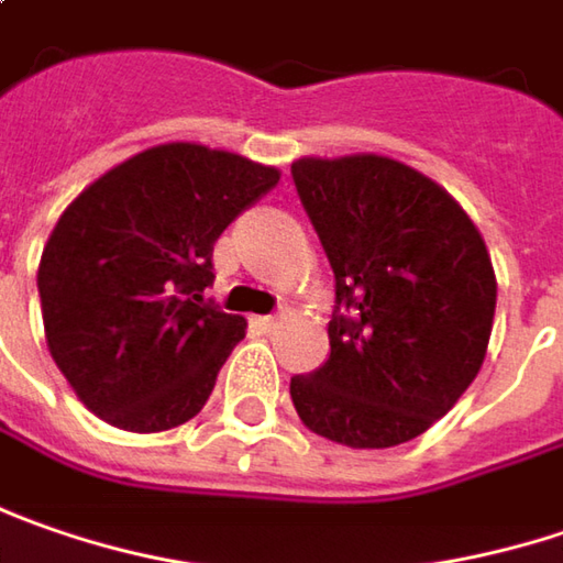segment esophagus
<instances>
[{"label": "esophagus", "mask_w": 563, "mask_h": 563, "mask_svg": "<svg viewBox=\"0 0 563 563\" xmlns=\"http://www.w3.org/2000/svg\"><path fill=\"white\" fill-rule=\"evenodd\" d=\"M280 324V314H264V318H257V328L261 330H274Z\"/></svg>", "instance_id": "obj_1"}]
</instances>
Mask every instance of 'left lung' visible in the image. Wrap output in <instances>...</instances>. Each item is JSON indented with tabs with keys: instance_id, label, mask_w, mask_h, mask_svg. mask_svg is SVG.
I'll list each match as a JSON object with an SVG mask.
<instances>
[{
	"instance_id": "obj_1",
	"label": "left lung",
	"mask_w": 563,
	"mask_h": 563,
	"mask_svg": "<svg viewBox=\"0 0 563 563\" xmlns=\"http://www.w3.org/2000/svg\"><path fill=\"white\" fill-rule=\"evenodd\" d=\"M333 267L330 355L289 380L314 434L346 448L419 438L476 380L498 283L476 223L451 195L378 154L292 163Z\"/></svg>"
}]
</instances>
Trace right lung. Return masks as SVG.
Returning <instances> with one entry per match:
<instances>
[{
	"label": "right lung",
	"instance_id": "1",
	"mask_svg": "<svg viewBox=\"0 0 563 563\" xmlns=\"http://www.w3.org/2000/svg\"><path fill=\"white\" fill-rule=\"evenodd\" d=\"M280 169L205 144H159L65 208L40 257L46 346L78 400L125 431H166L208 404L245 318L205 299L213 242Z\"/></svg>",
	"mask_w": 563,
	"mask_h": 563
}]
</instances>
